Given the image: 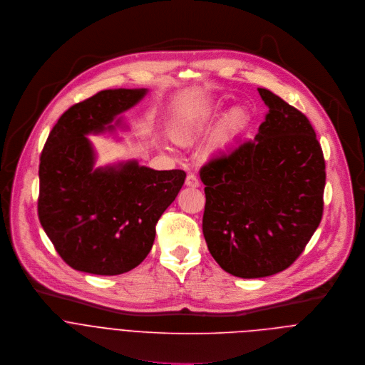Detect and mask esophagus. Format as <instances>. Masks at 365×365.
<instances>
[{"label": "esophagus", "mask_w": 365, "mask_h": 365, "mask_svg": "<svg viewBox=\"0 0 365 365\" xmlns=\"http://www.w3.org/2000/svg\"><path fill=\"white\" fill-rule=\"evenodd\" d=\"M185 185H187V187H191V188H197V187H200V181H198L197 175H194V174H188V175H187V178H185Z\"/></svg>", "instance_id": "34e87169"}]
</instances>
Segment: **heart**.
Here are the masks:
<instances>
[{"mask_svg":"<svg viewBox=\"0 0 365 365\" xmlns=\"http://www.w3.org/2000/svg\"><path fill=\"white\" fill-rule=\"evenodd\" d=\"M215 116L214 109H204L194 113H188L177 119L171 128V135L174 140L178 143H188L191 142L202 128ZM249 116L245 109L235 108L232 109L223 119L220 129H218L217 139L218 142H229L236 138L247 125Z\"/></svg>","mask_w":365,"mask_h":365,"instance_id":"heart-1","label":"heart"}]
</instances>
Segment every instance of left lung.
I'll use <instances>...</instances> for the list:
<instances>
[{
	"instance_id": "1",
	"label": "left lung",
	"mask_w": 365,
	"mask_h": 365,
	"mask_svg": "<svg viewBox=\"0 0 365 365\" xmlns=\"http://www.w3.org/2000/svg\"><path fill=\"white\" fill-rule=\"evenodd\" d=\"M269 108L253 140L200 170L202 233L227 273L255 279L292 264L324 212L325 160L309 119L267 89Z\"/></svg>"
}]
</instances>
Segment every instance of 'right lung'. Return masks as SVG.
I'll return each mask as SVG.
<instances>
[{
    "mask_svg": "<svg viewBox=\"0 0 365 365\" xmlns=\"http://www.w3.org/2000/svg\"><path fill=\"white\" fill-rule=\"evenodd\" d=\"M145 93L109 89L73 105L44 143L38 218L56 252L75 270L113 276L136 267L151 252L160 217L184 184L182 170L155 171L136 161L93 170L86 135L113 130V119Z\"/></svg>",
    "mask_w": 365,
    "mask_h": 365,
    "instance_id": "add662e5",
    "label": "right lung"
}]
</instances>
